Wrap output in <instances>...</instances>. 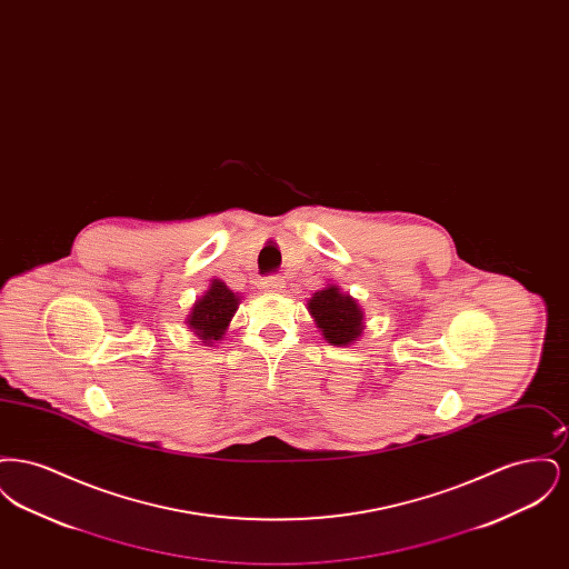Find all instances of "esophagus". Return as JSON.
<instances>
[{
  "label": "esophagus",
  "mask_w": 569,
  "mask_h": 569,
  "mask_svg": "<svg viewBox=\"0 0 569 569\" xmlns=\"http://www.w3.org/2000/svg\"><path fill=\"white\" fill-rule=\"evenodd\" d=\"M283 288H286V283H283L281 277H267V279L262 281V290H264V292H271V295L281 292Z\"/></svg>",
  "instance_id": "34e87169"
}]
</instances>
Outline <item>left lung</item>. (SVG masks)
<instances>
[{
  "label": "left lung",
  "mask_w": 569,
  "mask_h": 569,
  "mask_svg": "<svg viewBox=\"0 0 569 569\" xmlns=\"http://www.w3.org/2000/svg\"><path fill=\"white\" fill-rule=\"evenodd\" d=\"M307 305L328 343L341 348L360 339L365 320L362 309L350 295H343L337 286H326L325 290L309 298Z\"/></svg>",
  "instance_id": "obj_1"
}]
</instances>
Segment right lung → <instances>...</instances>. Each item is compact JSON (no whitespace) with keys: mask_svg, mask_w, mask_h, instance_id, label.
<instances>
[{"mask_svg":"<svg viewBox=\"0 0 569 569\" xmlns=\"http://www.w3.org/2000/svg\"><path fill=\"white\" fill-rule=\"evenodd\" d=\"M239 302L241 297L234 295L223 281H211L209 290L193 302L188 316V326L202 346H213L223 339Z\"/></svg>","mask_w":569,"mask_h":569,"instance_id":"add662e5","label":"right lung"}]
</instances>
